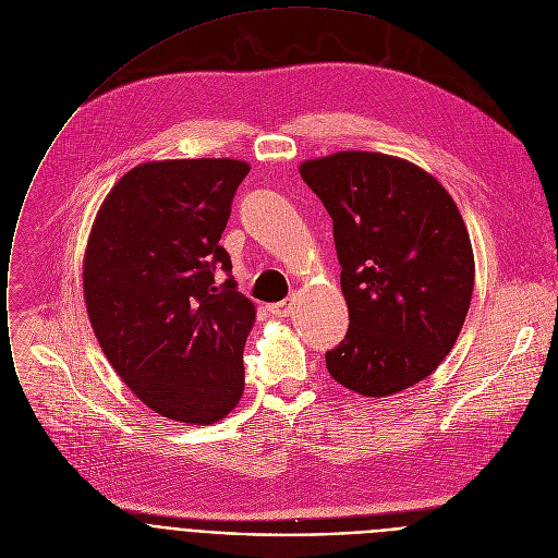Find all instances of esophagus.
Returning <instances> with one entry per match:
<instances>
[{"label": "esophagus", "instance_id": "esophagus-1", "mask_svg": "<svg viewBox=\"0 0 558 558\" xmlns=\"http://www.w3.org/2000/svg\"><path fill=\"white\" fill-rule=\"evenodd\" d=\"M294 303L296 299L290 296V299H283V301H277V303H270L268 305V312L275 314V316H290L292 310H294Z\"/></svg>", "mask_w": 558, "mask_h": 558}]
</instances>
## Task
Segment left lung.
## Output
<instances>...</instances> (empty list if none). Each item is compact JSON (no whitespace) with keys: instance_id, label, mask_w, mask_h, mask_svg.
I'll return each mask as SVG.
<instances>
[{"instance_id":"obj_1","label":"left lung","mask_w":558,"mask_h":558,"mask_svg":"<svg viewBox=\"0 0 558 558\" xmlns=\"http://www.w3.org/2000/svg\"><path fill=\"white\" fill-rule=\"evenodd\" d=\"M299 173L333 221L350 310L327 372L365 398L400 393L439 367L466 320L475 257L462 213L437 178L389 154L337 151Z\"/></svg>"}]
</instances>
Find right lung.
Instances as JSON below:
<instances>
[{
	"label": "right lung",
	"mask_w": 558,
	"mask_h": 558,
	"mask_svg": "<svg viewBox=\"0 0 558 558\" xmlns=\"http://www.w3.org/2000/svg\"><path fill=\"white\" fill-rule=\"evenodd\" d=\"M251 165L233 158L149 160L105 195L83 255V296L109 365L154 413L225 420L244 393L255 303L213 268Z\"/></svg>",
	"instance_id": "1"
}]
</instances>
